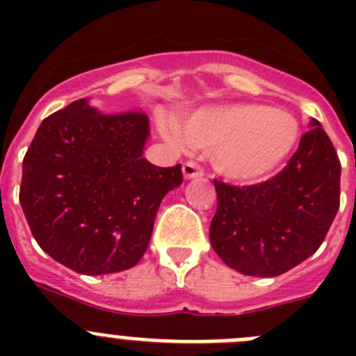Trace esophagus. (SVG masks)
<instances>
[{
    "label": "esophagus",
    "instance_id": "34e87169",
    "mask_svg": "<svg viewBox=\"0 0 356 356\" xmlns=\"http://www.w3.org/2000/svg\"><path fill=\"white\" fill-rule=\"evenodd\" d=\"M201 175H203V169H201V165L197 162L188 160V162L184 163V176L187 178V180H191V178H197V176Z\"/></svg>",
    "mask_w": 356,
    "mask_h": 356
}]
</instances>
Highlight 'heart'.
<instances>
[{"label": "heart", "instance_id": "b5f03b06", "mask_svg": "<svg viewBox=\"0 0 356 356\" xmlns=\"http://www.w3.org/2000/svg\"><path fill=\"white\" fill-rule=\"evenodd\" d=\"M163 137L180 143L172 122L162 124ZM181 134L191 146L213 151L217 169L241 181L259 180L278 169L300 140V122L291 112L266 105L201 108L181 122Z\"/></svg>", "mask_w": 356, "mask_h": 356}]
</instances>
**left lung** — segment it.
I'll list each match as a JSON object with an SVG mask.
<instances>
[{"label": "left lung", "mask_w": 356, "mask_h": 356, "mask_svg": "<svg viewBox=\"0 0 356 356\" xmlns=\"http://www.w3.org/2000/svg\"><path fill=\"white\" fill-rule=\"evenodd\" d=\"M310 127L271 180L244 187L213 180L217 210L210 244L242 275H284L319 250L335 219L341 162L321 122L312 119Z\"/></svg>", "instance_id": "obj_1"}]
</instances>
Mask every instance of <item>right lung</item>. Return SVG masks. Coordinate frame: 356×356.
Masks as SVG:
<instances>
[{"instance_id": "obj_1", "label": "right lung", "mask_w": 356, "mask_h": 356, "mask_svg": "<svg viewBox=\"0 0 356 356\" xmlns=\"http://www.w3.org/2000/svg\"><path fill=\"white\" fill-rule=\"evenodd\" d=\"M140 110L102 114L78 99L40 122L23 160L19 201L42 251L80 275L127 271L149 246L163 196L181 165L143 159Z\"/></svg>"}]
</instances>
